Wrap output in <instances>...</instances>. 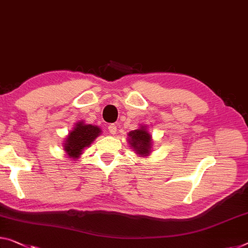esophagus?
Returning a JSON list of instances; mask_svg holds the SVG:
<instances>
[{
  "label": "esophagus",
  "mask_w": 248,
  "mask_h": 248,
  "mask_svg": "<svg viewBox=\"0 0 248 248\" xmlns=\"http://www.w3.org/2000/svg\"><path fill=\"white\" fill-rule=\"evenodd\" d=\"M116 125L115 124H109L108 125V132L109 133H111V134H115V133H116Z\"/></svg>",
  "instance_id": "esophagus-1"
}]
</instances>
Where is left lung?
<instances>
[{
	"label": "left lung",
	"mask_w": 248,
	"mask_h": 248,
	"mask_svg": "<svg viewBox=\"0 0 248 248\" xmlns=\"http://www.w3.org/2000/svg\"><path fill=\"white\" fill-rule=\"evenodd\" d=\"M129 143L132 147L135 148L136 153L140 155H147L151 148V135L145 128L140 127V129L129 133Z\"/></svg>",
	"instance_id": "left-lung-1"
}]
</instances>
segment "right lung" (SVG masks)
<instances>
[{
  "mask_svg": "<svg viewBox=\"0 0 248 248\" xmlns=\"http://www.w3.org/2000/svg\"><path fill=\"white\" fill-rule=\"evenodd\" d=\"M101 134V128L93 125H85L83 122L76 123L75 127L70 132L64 143V150L71 158H78L85 147Z\"/></svg>",
  "mask_w": 248,
  "mask_h": 248,
  "instance_id": "obj_1",
  "label": "right lung"
}]
</instances>
